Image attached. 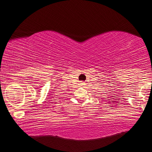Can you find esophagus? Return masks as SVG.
<instances>
[{"label":"esophagus","mask_w":152,"mask_h":152,"mask_svg":"<svg viewBox=\"0 0 152 152\" xmlns=\"http://www.w3.org/2000/svg\"><path fill=\"white\" fill-rule=\"evenodd\" d=\"M80 85H83V83H80Z\"/></svg>","instance_id":"obj_1"}]
</instances>
